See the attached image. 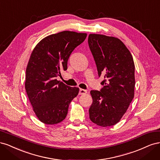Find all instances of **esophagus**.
I'll list each match as a JSON object with an SVG mask.
<instances>
[{
  "label": "esophagus",
  "mask_w": 160,
  "mask_h": 160,
  "mask_svg": "<svg viewBox=\"0 0 160 160\" xmlns=\"http://www.w3.org/2000/svg\"><path fill=\"white\" fill-rule=\"evenodd\" d=\"M86 93H87V91L86 90L83 89H80L79 93V95H84V94H86Z\"/></svg>",
  "instance_id": "1"
}]
</instances>
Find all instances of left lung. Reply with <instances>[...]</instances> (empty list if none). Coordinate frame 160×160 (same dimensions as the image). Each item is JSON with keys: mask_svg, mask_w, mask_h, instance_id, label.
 Listing matches in <instances>:
<instances>
[{"mask_svg": "<svg viewBox=\"0 0 160 160\" xmlns=\"http://www.w3.org/2000/svg\"><path fill=\"white\" fill-rule=\"evenodd\" d=\"M89 49L98 75H104L99 91L92 90L89 109L92 122L101 127L114 125L126 112L134 97L135 65L133 57L119 38L90 34Z\"/></svg>", "mask_w": 160, "mask_h": 160, "instance_id": "8db88e82", "label": "left lung"}]
</instances>
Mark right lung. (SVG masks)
Wrapping results in <instances>:
<instances>
[{
	"instance_id": "add662e5",
	"label": "right lung",
	"mask_w": 160,
	"mask_h": 160,
	"mask_svg": "<svg viewBox=\"0 0 160 160\" xmlns=\"http://www.w3.org/2000/svg\"><path fill=\"white\" fill-rule=\"evenodd\" d=\"M86 37V33L62 31L42 38L34 48L26 69L25 89L34 112L43 123L63 121L79 93L78 88L67 86L56 77L67 69L70 55Z\"/></svg>"
}]
</instances>
